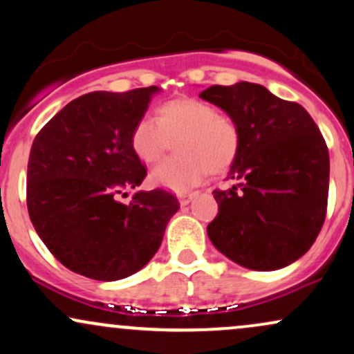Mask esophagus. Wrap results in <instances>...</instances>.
Here are the masks:
<instances>
[{
    "label": "esophagus",
    "mask_w": 354,
    "mask_h": 354,
    "mask_svg": "<svg viewBox=\"0 0 354 354\" xmlns=\"http://www.w3.org/2000/svg\"><path fill=\"white\" fill-rule=\"evenodd\" d=\"M194 196H196V193H178V200H180V205H188L194 200Z\"/></svg>",
    "instance_id": "obj_1"
}]
</instances>
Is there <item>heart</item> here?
I'll use <instances>...</instances> for the list:
<instances>
[{"instance_id":"obj_1","label":"heart","mask_w":354,"mask_h":354,"mask_svg":"<svg viewBox=\"0 0 354 354\" xmlns=\"http://www.w3.org/2000/svg\"><path fill=\"white\" fill-rule=\"evenodd\" d=\"M178 156L153 169L151 181L185 191L209 173L221 174L236 161L241 133L230 116L196 98H178L156 109V120L141 118L131 131V149L145 165H154L176 141Z\"/></svg>"}]
</instances>
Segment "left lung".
Masks as SVG:
<instances>
[{
  "label": "left lung",
  "instance_id": "left-lung-1",
  "mask_svg": "<svg viewBox=\"0 0 354 354\" xmlns=\"http://www.w3.org/2000/svg\"><path fill=\"white\" fill-rule=\"evenodd\" d=\"M200 98L221 108L241 133L230 189H214V248L256 271L284 268L310 250L326 216L330 154L301 104L239 81L209 86Z\"/></svg>",
  "mask_w": 354,
  "mask_h": 354
}]
</instances>
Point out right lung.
Returning a JSON list of instances; mask_svg holds the SVG:
<instances>
[{"mask_svg":"<svg viewBox=\"0 0 354 354\" xmlns=\"http://www.w3.org/2000/svg\"><path fill=\"white\" fill-rule=\"evenodd\" d=\"M161 89L95 91L73 100L43 126L28 161L26 203L36 233L75 273L98 281L135 274L160 248L180 203L143 183L146 168L131 149V131Z\"/></svg>","mask_w":354,"mask_h":354,"instance_id":"add662e5","label":"right lung"}]
</instances>
